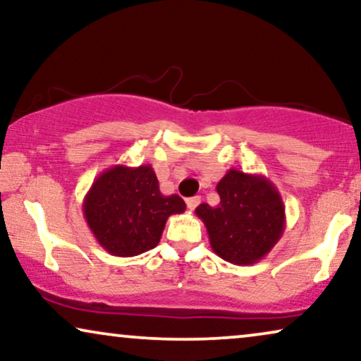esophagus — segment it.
Returning a JSON list of instances; mask_svg holds the SVG:
<instances>
[{
  "label": "esophagus",
  "mask_w": 361,
  "mask_h": 361,
  "mask_svg": "<svg viewBox=\"0 0 361 361\" xmlns=\"http://www.w3.org/2000/svg\"><path fill=\"white\" fill-rule=\"evenodd\" d=\"M200 204V197H190V199H187V209L189 210H195L197 207Z\"/></svg>",
  "instance_id": "1"
}]
</instances>
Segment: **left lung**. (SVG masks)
Returning a JSON list of instances; mask_svg holds the SVG:
<instances>
[{
  "label": "left lung",
  "mask_w": 361,
  "mask_h": 361,
  "mask_svg": "<svg viewBox=\"0 0 361 361\" xmlns=\"http://www.w3.org/2000/svg\"><path fill=\"white\" fill-rule=\"evenodd\" d=\"M220 204H200L215 255L231 264L258 263L274 248L286 230V207L279 190L261 174L230 169L216 184Z\"/></svg>",
  "instance_id": "obj_1"
}]
</instances>
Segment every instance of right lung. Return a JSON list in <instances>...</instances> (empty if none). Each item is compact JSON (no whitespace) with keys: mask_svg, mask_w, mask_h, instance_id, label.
Returning <instances> with one entry per match:
<instances>
[{"mask_svg":"<svg viewBox=\"0 0 361 361\" xmlns=\"http://www.w3.org/2000/svg\"><path fill=\"white\" fill-rule=\"evenodd\" d=\"M83 216L103 250L130 258L156 248L171 215L185 212L179 195H162L151 164L108 167L83 199Z\"/></svg>","mask_w":361,"mask_h":361,"instance_id":"add662e5","label":"right lung"}]
</instances>
